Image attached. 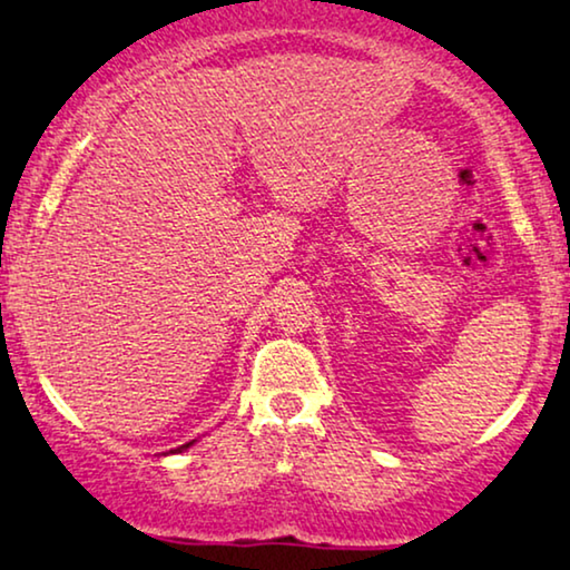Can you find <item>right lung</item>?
Returning a JSON list of instances; mask_svg holds the SVG:
<instances>
[{
  "label": "right lung",
  "mask_w": 570,
  "mask_h": 570,
  "mask_svg": "<svg viewBox=\"0 0 570 570\" xmlns=\"http://www.w3.org/2000/svg\"><path fill=\"white\" fill-rule=\"evenodd\" d=\"M194 442H189V444H184V446H178V450H186V446H191Z\"/></svg>",
  "instance_id": "obj_1"
}]
</instances>
